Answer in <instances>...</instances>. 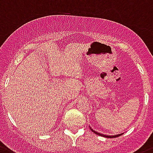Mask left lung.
Here are the masks:
<instances>
[{
  "mask_svg": "<svg viewBox=\"0 0 153 153\" xmlns=\"http://www.w3.org/2000/svg\"><path fill=\"white\" fill-rule=\"evenodd\" d=\"M89 128H90L91 131H92L93 133H95V134H98V135H100V136H102V137H105V138H116V137H119V136H120L122 134H116V135H106V134H100V132H97L96 131H94L93 129H92L91 128V127L89 126Z\"/></svg>",
  "mask_w": 153,
  "mask_h": 153,
  "instance_id": "obj_1",
  "label": "left lung"
}]
</instances>
